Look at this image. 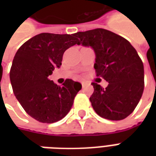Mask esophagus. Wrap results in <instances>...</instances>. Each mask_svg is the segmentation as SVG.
<instances>
[{"mask_svg":"<svg viewBox=\"0 0 156 156\" xmlns=\"http://www.w3.org/2000/svg\"><path fill=\"white\" fill-rule=\"evenodd\" d=\"M81 83H82V86H83H83H84V85H85V83H84V82H82Z\"/></svg>","mask_w":156,"mask_h":156,"instance_id":"obj_1","label":"esophagus"}]
</instances>
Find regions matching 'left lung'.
Segmentation results:
<instances>
[{
    "label": "left lung",
    "instance_id": "1",
    "mask_svg": "<svg viewBox=\"0 0 156 156\" xmlns=\"http://www.w3.org/2000/svg\"><path fill=\"white\" fill-rule=\"evenodd\" d=\"M79 44L95 53L97 76L108 82L103 88L92 83L90 102L94 111L110 120L124 119L134 111L144 91V65L130 42L114 32L98 28L75 33Z\"/></svg>",
    "mask_w": 156,
    "mask_h": 156
}]
</instances>
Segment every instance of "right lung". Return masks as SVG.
Returning <instances> with one entry per match:
<instances>
[{
	"label": "right lung",
	"mask_w": 156,
	"mask_h": 156,
	"mask_svg": "<svg viewBox=\"0 0 156 156\" xmlns=\"http://www.w3.org/2000/svg\"><path fill=\"white\" fill-rule=\"evenodd\" d=\"M75 44L79 41L74 34L41 33L16 51L10 71L13 93L36 120L51 124L61 120L70 111L81 83L66 79L60 87L48 77L61 67L64 51Z\"/></svg>",
	"instance_id": "add662e5"
}]
</instances>
